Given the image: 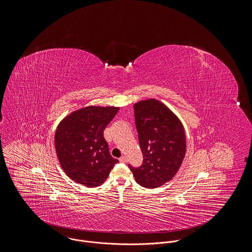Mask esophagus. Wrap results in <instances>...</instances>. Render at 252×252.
I'll return each instance as SVG.
<instances>
[{"instance_id":"34e87169","label":"esophagus","mask_w":252,"mask_h":252,"mask_svg":"<svg viewBox=\"0 0 252 252\" xmlns=\"http://www.w3.org/2000/svg\"><path fill=\"white\" fill-rule=\"evenodd\" d=\"M119 160H120V162H126L127 161V159H126V157H124V156H122L120 158H119Z\"/></svg>"}]
</instances>
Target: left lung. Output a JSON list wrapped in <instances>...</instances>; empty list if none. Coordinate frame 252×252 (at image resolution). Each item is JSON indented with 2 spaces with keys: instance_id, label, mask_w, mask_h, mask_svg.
Instances as JSON below:
<instances>
[{
  "instance_id": "1",
  "label": "left lung",
  "mask_w": 252,
  "mask_h": 252,
  "mask_svg": "<svg viewBox=\"0 0 252 252\" xmlns=\"http://www.w3.org/2000/svg\"><path fill=\"white\" fill-rule=\"evenodd\" d=\"M143 164H129L135 180L146 188H157L170 181L180 168L186 153L184 127L179 118L161 101L149 98L134 104Z\"/></svg>"
}]
</instances>
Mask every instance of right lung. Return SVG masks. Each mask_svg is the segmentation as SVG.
<instances>
[{"instance_id": "add662e5", "label": "right lung", "mask_w": 252, "mask_h": 252, "mask_svg": "<svg viewBox=\"0 0 252 252\" xmlns=\"http://www.w3.org/2000/svg\"><path fill=\"white\" fill-rule=\"evenodd\" d=\"M119 107L90 105L64 117L55 132L58 160L66 174L87 187H97L118 159L112 158L103 131Z\"/></svg>"}]
</instances>
